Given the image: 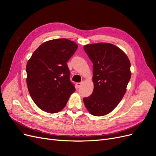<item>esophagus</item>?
Returning a JSON list of instances; mask_svg holds the SVG:
<instances>
[{"label":"esophagus","mask_w":156,"mask_h":156,"mask_svg":"<svg viewBox=\"0 0 156 156\" xmlns=\"http://www.w3.org/2000/svg\"><path fill=\"white\" fill-rule=\"evenodd\" d=\"M82 84H83V82H81V83H77L76 84H77V88H80L81 87V86L82 85Z\"/></svg>","instance_id":"esophagus-1"}]
</instances>
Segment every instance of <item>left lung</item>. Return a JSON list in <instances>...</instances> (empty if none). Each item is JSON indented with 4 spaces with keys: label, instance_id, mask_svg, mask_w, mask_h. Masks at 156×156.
I'll return each instance as SVG.
<instances>
[{
    "label": "left lung",
    "instance_id": "1",
    "mask_svg": "<svg viewBox=\"0 0 156 156\" xmlns=\"http://www.w3.org/2000/svg\"><path fill=\"white\" fill-rule=\"evenodd\" d=\"M93 64L94 90L83 101L94 116L111 112L123 98L130 78L131 64L118 47L107 43L84 46Z\"/></svg>",
    "mask_w": 156,
    "mask_h": 156
}]
</instances>
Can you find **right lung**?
Here are the masks:
<instances>
[{
    "instance_id": "right-lung-1",
    "label": "right lung",
    "mask_w": 156,
    "mask_h": 156,
    "mask_svg": "<svg viewBox=\"0 0 156 156\" xmlns=\"http://www.w3.org/2000/svg\"><path fill=\"white\" fill-rule=\"evenodd\" d=\"M77 48L75 42L67 39L52 40L39 46L28 61V90L41 110L49 113L61 111L75 91L67 62Z\"/></svg>"
}]
</instances>
